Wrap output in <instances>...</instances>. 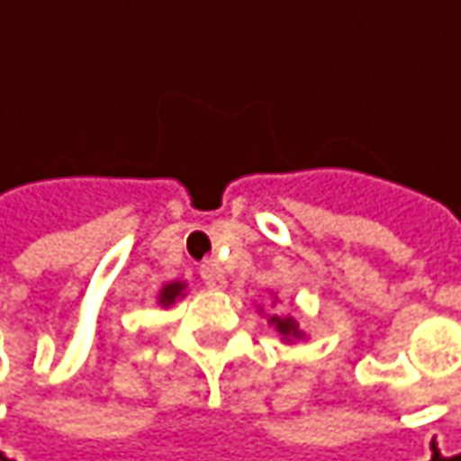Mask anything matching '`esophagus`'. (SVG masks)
I'll list each match as a JSON object with an SVG mask.
<instances>
[{"label":"esophagus","instance_id":"esophagus-1","mask_svg":"<svg viewBox=\"0 0 461 461\" xmlns=\"http://www.w3.org/2000/svg\"><path fill=\"white\" fill-rule=\"evenodd\" d=\"M202 279L209 289H224L227 286V279H224L217 264H202Z\"/></svg>","mask_w":461,"mask_h":461}]
</instances>
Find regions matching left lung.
<instances>
[{"instance_id":"8db88e82","label":"left lung","mask_w":461,"mask_h":461,"mask_svg":"<svg viewBox=\"0 0 461 461\" xmlns=\"http://www.w3.org/2000/svg\"><path fill=\"white\" fill-rule=\"evenodd\" d=\"M279 297H276L275 292H272V304H276ZM259 314H264L262 307H257ZM267 317V324L269 327H275L279 331V337H282V342L285 344H297L302 339H307V331L299 327L297 317H292V314H264Z\"/></svg>"}]
</instances>
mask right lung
Instances as JSON below:
<instances>
[{"label": "right lung", "mask_w": 461, "mask_h": 461, "mask_svg": "<svg viewBox=\"0 0 461 461\" xmlns=\"http://www.w3.org/2000/svg\"><path fill=\"white\" fill-rule=\"evenodd\" d=\"M182 297H186V282L175 279V282H167V285H162L159 294H157V304H159L162 309H169Z\"/></svg>", "instance_id": "1"}]
</instances>
